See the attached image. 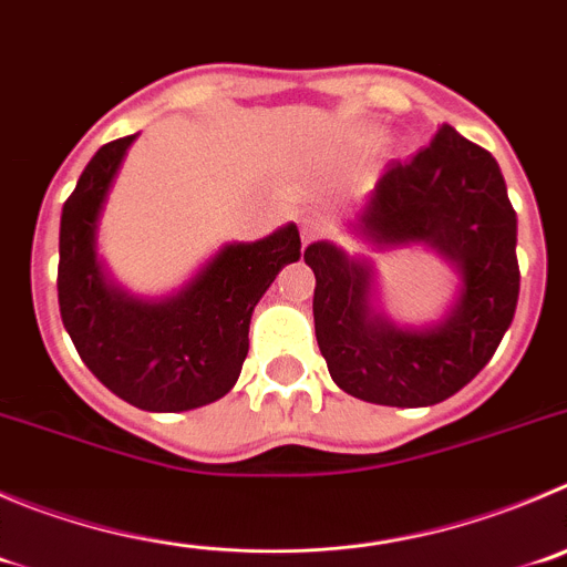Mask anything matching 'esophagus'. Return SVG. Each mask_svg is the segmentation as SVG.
<instances>
[{
	"mask_svg": "<svg viewBox=\"0 0 567 567\" xmlns=\"http://www.w3.org/2000/svg\"><path fill=\"white\" fill-rule=\"evenodd\" d=\"M319 235H324V220L319 215H308V218H301V240L310 243L316 240Z\"/></svg>",
	"mask_w": 567,
	"mask_h": 567,
	"instance_id": "1",
	"label": "esophagus"
}]
</instances>
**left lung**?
Instances as JSON below:
<instances>
[{
    "mask_svg": "<svg viewBox=\"0 0 567 567\" xmlns=\"http://www.w3.org/2000/svg\"><path fill=\"white\" fill-rule=\"evenodd\" d=\"M369 246L422 243L456 268L458 296L442 321L396 327L372 308L374 266L319 240L305 248L316 274V341L330 378L378 405H436L495 355L520 293L517 215L489 151L442 125L409 162H391L358 215Z\"/></svg>",
    "mask_w": 567,
    "mask_h": 567,
    "instance_id": "8db88e82",
    "label": "left lung"
}]
</instances>
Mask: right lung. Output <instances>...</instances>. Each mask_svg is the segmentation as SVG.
<instances>
[{
  "mask_svg": "<svg viewBox=\"0 0 567 567\" xmlns=\"http://www.w3.org/2000/svg\"><path fill=\"white\" fill-rule=\"evenodd\" d=\"M134 136L100 147L61 212L58 305L94 378L142 411H189L229 394L248 355V324L277 274L301 257L299 229L229 243L164 299H136L105 277L97 224Z\"/></svg>",
  "mask_w": 567,
  "mask_h": 567,
  "instance_id": "obj_1",
  "label": "right lung"
}]
</instances>
